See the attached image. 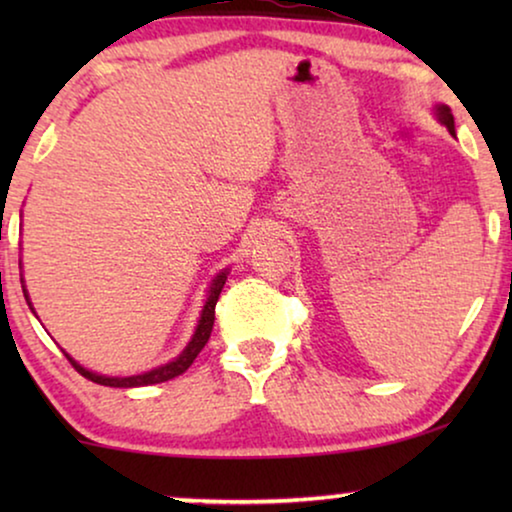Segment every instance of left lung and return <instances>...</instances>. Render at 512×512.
<instances>
[{
    "instance_id": "8db88e82",
    "label": "left lung",
    "mask_w": 512,
    "mask_h": 512,
    "mask_svg": "<svg viewBox=\"0 0 512 512\" xmlns=\"http://www.w3.org/2000/svg\"><path fill=\"white\" fill-rule=\"evenodd\" d=\"M438 118H440V123H445L447 130H450L452 135H454V116L450 114V109L438 107Z\"/></svg>"
}]
</instances>
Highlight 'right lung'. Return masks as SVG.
<instances>
[{
  "mask_svg": "<svg viewBox=\"0 0 512 512\" xmlns=\"http://www.w3.org/2000/svg\"><path fill=\"white\" fill-rule=\"evenodd\" d=\"M223 284H226V272H221L219 277L214 279L212 289H209V298L205 303V310H202V317H200V324L198 328H195V335L193 340L188 342V347L184 349V352L179 354V359H174L170 363H165V366H160L156 370H149V373L144 375H132V377H104V375H97V373H90V370H86L83 366H79L72 356L65 354L69 363L79 370V373L86 377V380L95 382V384H104V387H146V384H158V382H167L172 380V377H177L181 373H186L188 368H191V363L195 361V356H198L202 352V347L207 345L209 335H212V328H214V310H216V300H219L221 296V289ZM25 298H27V291H25ZM32 307V303H30Z\"/></svg>",
  "mask_w": 512,
  "mask_h": 512,
  "instance_id": "1",
  "label": "right lung"
}]
</instances>
